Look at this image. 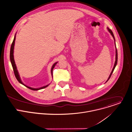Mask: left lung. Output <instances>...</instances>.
Returning <instances> with one entry per match:
<instances>
[{"label":"left lung","instance_id":"obj_1","mask_svg":"<svg viewBox=\"0 0 132 132\" xmlns=\"http://www.w3.org/2000/svg\"><path fill=\"white\" fill-rule=\"evenodd\" d=\"M108 31L110 32V33L111 34V35H112V37H113L114 40V41H115V48H116V57H115V58H116V59H115V63H114V67H113V69H112V72H111V74H110V76H109V78H108V80L106 81V82H107L108 81V80L110 79V77H111V76L112 74L113 73V71H114V69H115V67H116V64H117V63H118V51H117V49H116V47L115 38H114V35H113V33L112 31L110 29H109V28H108Z\"/></svg>","mask_w":132,"mask_h":132}]
</instances>
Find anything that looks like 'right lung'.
<instances>
[{
    "label": "right lung",
    "mask_w": 132,
    "mask_h": 132,
    "mask_svg": "<svg viewBox=\"0 0 132 132\" xmlns=\"http://www.w3.org/2000/svg\"><path fill=\"white\" fill-rule=\"evenodd\" d=\"M15 39H16V34H15V36H14V39H13V42L11 44V48H10V61H11V65H12V68H13V72H14V76H15L17 80H18V81L22 84V85H24L25 86H26L27 87H28V88H29V89H31L32 90H34V91H37V90H41V89H44L45 88V87H47L49 84H48L46 86H44L43 87H40V88H37V89H35V88H32V87H30L29 86H28L27 85H26L25 84H24L21 81V79L20 78V76H19V73L18 72V70L17 69V67H16V64H15V62H14V57H13V49H14V41H15ZM57 63V62H55L54 63L52 67V68H51V75L52 76L53 75H52V71H53V68H54L55 65H56V64Z\"/></svg>",
    "instance_id": "1"
}]
</instances>
